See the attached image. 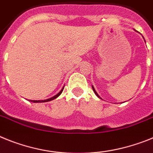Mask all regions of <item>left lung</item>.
I'll return each mask as SVG.
<instances>
[{
    "instance_id": "1",
    "label": "left lung",
    "mask_w": 153,
    "mask_h": 153,
    "mask_svg": "<svg viewBox=\"0 0 153 153\" xmlns=\"http://www.w3.org/2000/svg\"><path fill=\"white\" fill-rule=\"evenodd\" d=\"M92 89H93V91H94V92L95 93V95H96L97 96L99 97V98H100V97H99V95H98V93H97V92H96V91H95V88H94V87H93V86H92Z\"/></svg>"
}]
</instances>
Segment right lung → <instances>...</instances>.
<instances>
[{
	"label": "right lung",
	"instance_id": "add662e5",
	"mask_svg": "<svg viewBox=\"0 0 153 153\" xmlns=\"http://www.w3.org/2000/svg\"><path fill=\"white\" fill-rule=\"evenodd\" d=\"M63 89H64V87L62 88V89L61 90V91H59V92H58L56 95H54V96L51 97V98H50V99H45V100H42V101H40V100H30V102H50V101L54 100V99H56L57 97L59 96V95L62 94V91H63Z\"/></svg>",
	"mask_w": 153,
	"mask_h": 153
}]
</instances>
